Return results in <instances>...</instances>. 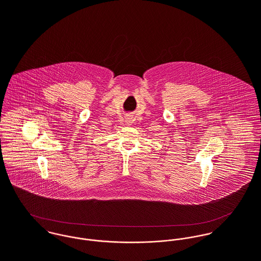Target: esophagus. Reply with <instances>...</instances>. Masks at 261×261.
Listing matches in <instances>:
<instances>
[{
	"instance_id": "34e87169",
	"label": "esophagus",
	"mask_w": 261,
	"mask_h": 261,
	"mask_svg": "<svg viewBox=\"0 0 261 261\" xmlns=\"http://www.w3.org/2000/svg\"><path fill=\"white\" fill-rule=\"evenodd\" d=\"M125 122H126V124H127V125H130V124L133 123V119H132L130 117H126Z\"/></svg>"
}]
</instances>
